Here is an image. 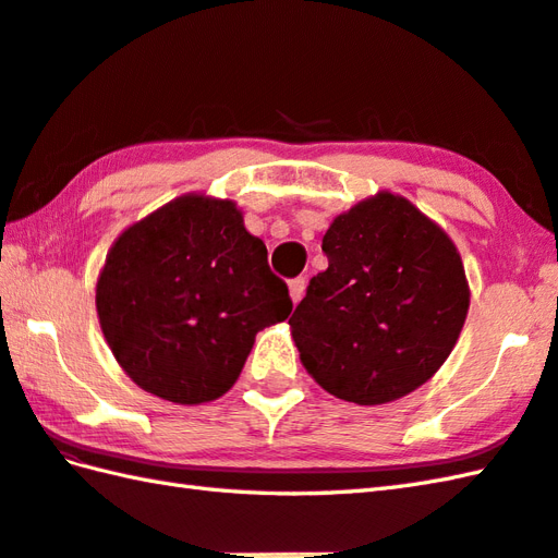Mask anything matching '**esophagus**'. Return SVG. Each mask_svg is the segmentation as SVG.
<instances>
[{
	"mask_svg": "<svg viewBox=\"0 0 558 558\" xmlns=\"http://www.w3.org/2000/svg\"><path fill=\"white\" fill-rule=\"evenodd\" d=\"M304 288H306L304 278H292L290 280V298H292L294 304H298L304 298Z\"/></svg>",
	"mask_w": 558,
	"mask_h": 558,
	"instance_id": "obj_1",
	"label": "esophagus"
}]
</instances>
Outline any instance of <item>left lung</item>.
<instances>
[{
    "mask_svg": "<svg viewBox=\"0 0 558 558\" xmlns=\"http://www.w3.org/2000/svg\"><path fill=\"white\" fill-rule=\"evenodd\" d=\"M328 268L290 326L302 364L330 396L381 405L436 374L465 324L470 290L448 234L381 192L324 234Z\"/></svg>",
    "mask_w": 558,
    "mask_h": 558,
    "instance_id": "obj_1",
    "label": "left lung"
}]
</instances>
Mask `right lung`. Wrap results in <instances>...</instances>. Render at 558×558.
Instances as JSON below:
<instances>
[{
	"label": "right lung",
	"instance_id": "obj_1",
	"mask_svg": "<svg viewBox=\"0 0 558 558\" xmlns=\"http://www.w3.org/2000/svg\"><path fill=\"white\" fill-rule=\"evenodd\" d=\"M96 306L134 384L198 405L232 388L258 330L286 322L292 300L232 201L189 194L120 234Z\"/></svg>",
	"mask_w": 558,
	"mask_h": 558
}]
</instances>
